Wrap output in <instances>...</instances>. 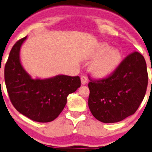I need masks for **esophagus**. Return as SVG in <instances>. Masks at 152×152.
<instances>
[{
  "label": "esophagus",
  "instance_id": "obj_1",
  "mask_svg": "<svg viewBox=\"0 0 152 152\" xmlns=\"http://www.w3.org/2000/svg\"><path fill=\"white\" fill-rule=\"evenodd\" d=\"M81 84H82L83 85L87 84V82H88V79H87V76H86V75H82L81 77Z\"/></svg>",
  "mask_w": 152,
  "mask_h": 152
}]
</instances>
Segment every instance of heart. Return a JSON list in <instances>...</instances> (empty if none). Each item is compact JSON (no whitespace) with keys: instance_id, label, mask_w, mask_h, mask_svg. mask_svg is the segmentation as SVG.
<instances>
[{"instance_id":"heart-1","label":"heart","mask_w":152,"mask_h":152,"mask_svg":"<svg viewBox=\"0 0 152 152\" xmlns=\"http://www.w3.org/2000/svg\"><path fill=\"white\" fill-rule=\"evenodd\" d=\"M97 58L90 66L92 74L97 77H105L113 73L122 61V55L118 49H111L106 44H100L93 53Z\"/></svg>"}]
</instances>
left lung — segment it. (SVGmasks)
Here are the masks:
<instances>
[{
	"label": "left lung",
	"mask_w": 152,
	"mask_h": 152,
	"mask_svg": "<svg viewBox=\"0 0 152 152\" xmlns=\"http://www.w3.org/2000/svg\"><path fill=\"white\" fill-rule=\"evenodd\" d=\"M89 79L91 113L100 122L114 123L135 114L146 95L148 77L144 57L135 51L107 77Z\"/></svg>",
	"instance_id": "8db88e82"
}]
</instances>
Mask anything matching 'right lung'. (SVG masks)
I'll return each instance as SVG.
<instances>
[{"instance_id":"obj_1","label":"right lung","mask_w":152,"mask_h":152,"mask_svg":"<svg viewBox=\"0 0 152 152\" xmlns=\"http://www.w3.org/2000/svg\"><path fill=\"white\" fill-rule=\"evenodd\" d=\"M26 38L13 46L5 65V83L9 99L19 112L31 120L52 122L63 110L68 95L81 86L80 77L59 75L44 80L31 79L20 60V47Z\"/></svg>"}]
</instances>
